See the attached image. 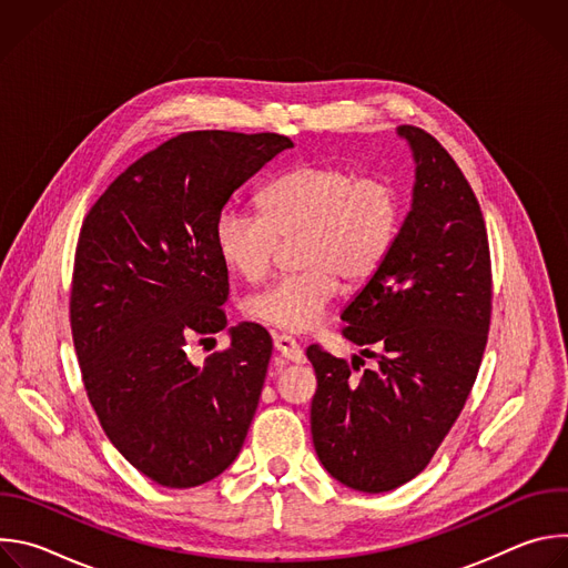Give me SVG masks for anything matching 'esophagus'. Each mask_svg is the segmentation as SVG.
I'll return each mask as SVG.
<instances>
[{
	"mask_svg": "<svg viewBox=\"0 0 568 568\" xmlns=\"http://www.w3.org/2000/svg\"><path fill=\"white\" fill-rule=\"evenodd\" d=\"M274 348H276L287 362H294V364H303V362H305V355H303L301 346H298L290 335H274Z\"/></svg>",
	"mask_w": 568,
	"mask_h": 568,
	"instance_id": "1",
	"label": "esophagus"
}]
</instances>
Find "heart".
I'll list each match as a JSON object with an SVG mask.
<instances>
[{"mask_svg":"<svg viewBox=\"0 0 568 568\" xmlns=\"http://www.w3.org/2000/svg\"><path fill=\"white\" fill-rule=\"evenodd\" d=\"M261 209L226 206L213 229L220 261L247 283L274 267L281 240H296L301 272L245 301V314L263 326L307 333L326 316L339 278L368 283L386 263L404 217L397 184L386 175L359 178L331 164H298L272 180Z\"/></svg>","mask_w":568,"mask_h":568,"instance_id":"obj_1","label":"heart"}]
</instances>
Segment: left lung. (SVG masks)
<instances>
[{
    "label": "left lung",
    "instance_id": "8db88e82",
    "mask_svg": "<svg viewBox=\"0 0 568 568\" xmlns=\"http://www.w3.org/2000/svg\"><path fill=\"white\" fill-rule=\"evenodd\" d=\"M416 161L409 215L382 270L342 312L344 337L379 346L375 368L307 348L310 427L321 465L379 495L418 476L474 386L493 312L490 245L471 186L425 130L399 125Z\"/></svg>",
    "mask_w": 568,
    "mask_h": 568
}]
</instances>
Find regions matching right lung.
Listing matches in <instances>:
<instances>
[{
	"instance_id": "obj_1",
	"label": "right lung",
	"mask_w": 568,
	"mask_h": 568,
	"mask_svg": "<svg viewBox=\"0 0 568 568\" xmlns=\"http://www.w3.org/2000/svg\"><path fill=\"white\" fill-rule=\"evenodd\" d=\"M292 145L274 132L178 134L128 166L80 229L69 318L85 390L112 445L164 488L222 474L254 420L270 333L240 323L202 366L186 346L226 328L217 215Z\"/></svg>"
}]
</instances>
